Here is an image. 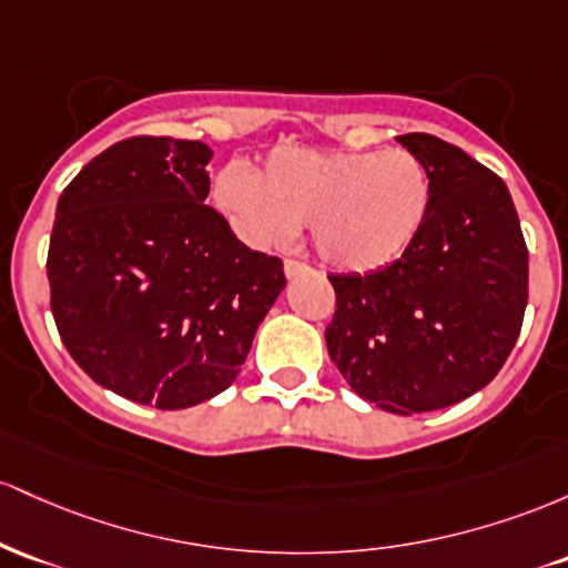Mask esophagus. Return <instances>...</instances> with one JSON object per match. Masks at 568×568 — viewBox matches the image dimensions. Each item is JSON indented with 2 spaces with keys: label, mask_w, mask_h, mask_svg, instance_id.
Wrapping results in <instances>:
<instances>
[{
  "label": "esophagus",
  "mask_w": 568,
  "mask_h": 568,
  "mask_svg": "<svg viewBox=\"0 0 568 568\" xmlns=\"http://www.w3.org/2000/svg\"><path fill=\"white\" fill-rule=\"evenodd\" d=\"M284 273H286V278L305 276V273H311V265L301 263V260H284Z\"/></svg>",
  "instance_id": "esophagus-1"
}]
</instances>
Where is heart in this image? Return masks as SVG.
Here are the masks:
<instances>
[{
	"label": "heart",
	"mask_w": 568,
	"mask_h": 568,
	"mask_svg": "<svg viewBox=\"0 0 568 568\" xmlns=\"http://www.w3.org/2000/svg\"><path fill=\"white\" fill-rule=\"evenodd\" d=\"M214 199L250 244H278L308 222L324 263L367 273L394 263L422 233L432 209V174L403 146H276L257 176L225 165Z\"/></svg>",
	"instance_id": "1"
}]
</instances>
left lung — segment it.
Returning a JSON list of instances; mask_svg holds the SVG:
<instances>
[{
    "label": "left lung",
    "mask_w": 568,
    "mask_h": 568,
    "mask_svg": "<svg viewBox=\"0 0 568 568\" xmlns=\"http://www.w3.org/2000/svg\"><path fill=\"white\" fill-rule=\"evenodd\" d=\"M432 174V209L403 257L329 276L327 352L381 410L429 413L473 397L513 352L528 303V250L507 184L462 146L397 136Z\"/></svg>",
    "instance_id": "left-lung-1"
}]
</instances>
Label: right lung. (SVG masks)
Wrapping results in <instances>:
<instances>
[{
	"mask_svg": "<svg viewBox=\"0 0 568 568\" xmlns=\"http://www.w3.org/2000/svg\"><path fill=\"white\" fill-rule=\"evenodd\" d=\"M212 150L131 136L63 187L48 250L50 311L99 386L139 405L206 403L241 373L284 263L206 206Z\"/></svg>",
	"mask_w": 568,
	"mask_h": 568,
	"instance_id": "right-lung-1",
	"label": "right lung"
}]
</instances>
